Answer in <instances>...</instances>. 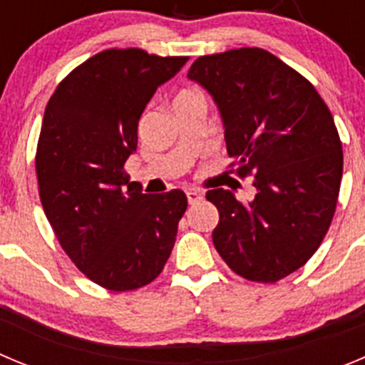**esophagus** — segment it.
<instances>
[{
    "label": "esophagus",
    "mask_w": 365,
    "mask_h": 365,
    "mask_svg": "<svg viewBox=\"0 0 365 365\" xmlns=\"http://www.w3.org/2000/svg\"><path fill=\"white\" fill-rule=\"evenodd\" d=\"M187 202H189V205H195V203H198L200 200L203 198L202 192H198V190H187Z\"/></svg>",
    "instance_id": "34e87169"
}]
</instances>
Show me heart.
Masks as SVG:
<instances>
[{
	"label": "heart",
	"mask_w": 365,
	"mask_h": 365,
	"mask_svg": "<svg viewBox=\"0 0 365 365\" xmlns=\"http://www.w3.org/2000/svg\"><path fill=\"white\" fill-rule=\"evenodd\" d=\"M180 96H200V94L195 93V91H183V93L180 94Z\"/></svg>",
	"instance_id": "1"
}]
</instances>
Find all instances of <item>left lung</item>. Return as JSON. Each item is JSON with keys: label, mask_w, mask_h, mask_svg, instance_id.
<instances>
[{"label": "left lung", "mask_w": 365, "mask_h": 365, "mask_svg": "<svg viewBox=\"0 0 365 365\" xmlns=\"http://www.w3.org/2000/svg\"><path fill=\"white\" fill-rule=\"evenodd\" d=\"M187 76L218 105L232 170L255 176L249 202L207 190L220 212L212 244L236 274L274 284L317 252L334 216L344 154L331 110L264 48L200 56Z\"/></svg>", "instance_id": "left-lung-1"}]
</instances>
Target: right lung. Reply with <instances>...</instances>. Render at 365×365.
Returning <instances> with one entry per match:
<instances>
[{
	"label": "right lung",
	"instance_id": "add662e5",
	"mask_svg": "<svg viewBox=\"0 0 365 365\" xmlns=\"http://www.w3.org/2000/svg\"><path fill=\"white\" fill-rule=\"evenodd\" d=\"M187 56L109 48L56 87L36 150L41 205L56 238L88 280L133 291L162 272L187 209L180 189L143 195L123 170L138 121Z\"/></svg>",
	"mask_w": 365,
	"mask_h": 365
}]
</instances>
